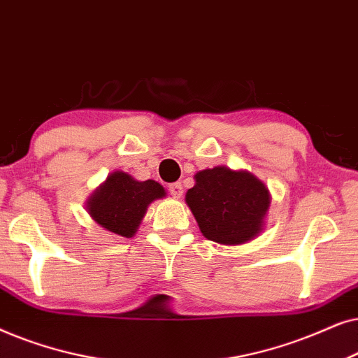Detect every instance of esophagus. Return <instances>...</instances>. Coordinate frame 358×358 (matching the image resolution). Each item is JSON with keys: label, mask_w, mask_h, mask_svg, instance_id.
<instances>
[{"label": "esophagus", "mask_w": 358, "mask_h": 358, "mask_svg": "<svg viewBox=\"0 0 358 358\" xmlns=\"http://www.w3.org/2000/svg\"><path fill=\"white\" fill-rule=\"evenodd\" d=\"M169 192H170V194L173 198H182V194H183L182 183H171V185H169Z\"/></svg>", "instance_id": "esophagus-1"}]
</instances>
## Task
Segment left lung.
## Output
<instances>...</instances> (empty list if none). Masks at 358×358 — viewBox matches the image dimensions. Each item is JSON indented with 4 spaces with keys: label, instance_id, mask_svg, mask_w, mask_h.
<instances>
[{
    "label": "left lung",
    "instance_id": "8db88e82",
    "mask_svg": "<svg viewBox=\"0 0 358 358\" xmlns=\"http://www.w3.org/2000/svg\"><path fill=\"white\" fill-rule=\"evenodd\" d=\"M185 201L208 241L241 245L265 229L271 194L250 171L219 165L194 175Z\"/></svg>",
    "mask_w": 358,
    "mask_h": 358
}]
</instances>
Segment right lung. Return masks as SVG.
<instances>
[{
  "label": "right lung",
  "mask_w": 358,
  "mask_h": 358,
  "mask_svg": "<svg viewBox=\"0 0 358 358\" xmlns=\"http://www.w3.org/2000/svg\"><path fill=\"white\" fill-rule=\"evenodd\" d=\"M165 188L155 180L139 182L126 171L116 170L90 194L87 213L99 227L119 237L136 236L147 208L165 198Z\"/></svg>",
  "instance_id": "obj_1"
}]
</instances>
